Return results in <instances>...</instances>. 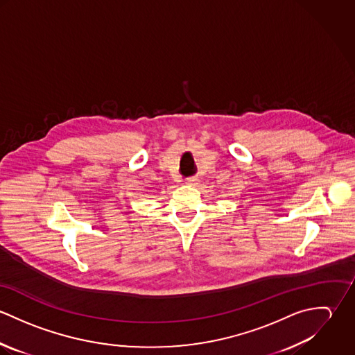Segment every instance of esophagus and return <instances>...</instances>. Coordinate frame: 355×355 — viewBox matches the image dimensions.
Listing matches in <instances>:
<instances>
[{"mask_svg": "<svg viewBox=\"0 0 355 355\" xmlns=\"http://www.w3.org/2000/svg\"><path fill=\"white\" fill-rule=\"evenodd\" d=\"M186 184L187 186H197L198 184V179L197 178H190L186 180Z\"/></svg>", "mask_w": 355, "mask_h": 355, "instance_id": "1", "label": "esophagus"}]
</instances>
